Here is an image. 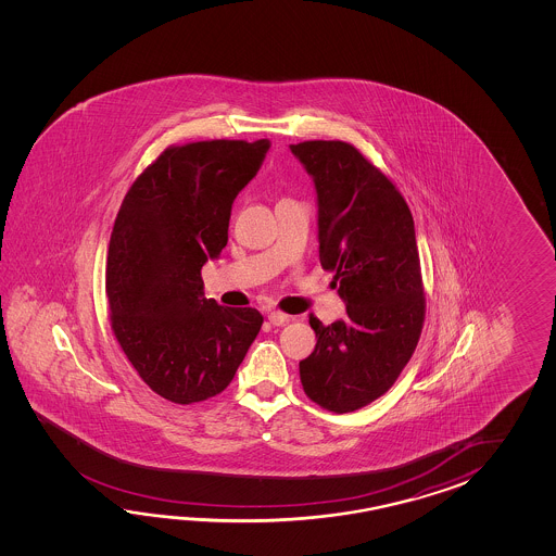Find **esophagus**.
I'll return each instance as SVG.
<instances>
[{"label":"esophagus","instance_id":"esophagus-1","mask_svg":"<svg viewBox=\"0 0 556 556\" xmlns=\"http://www.w3.org/2000/svg\"><path fill=\"white\" fill-rule=\"evenodd\" d=\"M268 319H270L273 326H283L290 319V316H286L280 309H273V312H268Z\"/></svg>","mask_w":556,"mask_h":556}]
</instances>
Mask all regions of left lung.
<instances>
[{
  "instance_id": "left-lung-1",
  "label": "left lung",
  "mask_w": 556,
  "mask_h": 556,
  "mask_svg": "<svg viewBox=\"0 0 556 556\" xmlns=\"http://www.w3.org/2000/svg\"><path fill=\"white\" fill-rule=\"evenodd\" d=\"M318 194L319 262L348 318L309 316L316 350L300 362L312 402L350 414L381 397L419 342L426 298L414 216L390 178L342 141L290 144Z\"/></svg>"
}]
</instances>
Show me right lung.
Listing matches in <instances>:
<instances>
[{
	"instance_id": "right-lung-1",
	"label": "right lung",
	"mask_w": 556,
	"mask_h": 556,
	"mask_svg": "<svg viewBox=\"0 0 556 556\" xmlns=\"http://www.w3.org/2000/svg\"><path fill=\"white\" fill-rule=\"evenodd\" d=\"M268 149V139L170 147L121 204L106 258L111 324L142 381L168 402L225 391L261 331L258 309L204 298L201 270L225 249L232 202Z\"/></svg>"
}]
</instances>
